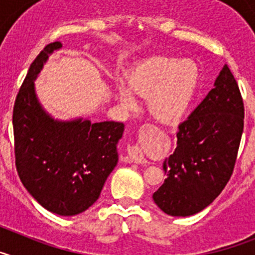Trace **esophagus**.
Here are the masks:
<instances>
[{
    "label": "esophagus",
    "instance_id": "1",
    "mask_svg": "<svg viewBox=\"0 0 255 255\" xmlns=\"http://www.w3.org/2000/svg\"><path fill=\"white\" fill-rule=\"evenodd\" d=\"M128 154H129L130 161L134 162V163H145L147 159L144 157L143 152H141L140 147L139 145H129L128 148Z\"/></svg>",
    "mask_w": 255,
    "mask_h": 255
}]
</instances>
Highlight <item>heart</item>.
<instances>
[{"mask_svg":"<svg viewBox=\"0 0 255 255\" xmlns=\"http://www.w3.org/2000/svg\"><path fill=\"white\" fill-rule=\"evenodd\" d=\"M200 87L199 66L191 60L153 56L139 62L128 75V87L117 84L119 101L135 110L134 94L147 97L148 110L162 123H177L186 116Z\"/></svg>","mask_w":255,"mask_h":255,"instance_id":"1","label":"heart"}]
</instances>
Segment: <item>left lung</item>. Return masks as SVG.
Returning <instances> with one entry per match:
<instances>
[{
  "label": "left lung",
  "instance_id": "1",
  "mask_svg": "<svg viewBox=\"0 0 255 255\" xmlns=\"http://www.w3.org/2000/svg\"><path fill=\"white\" fill-rule=\"evenodd\" d=\"M244 129V103L225 65L200 105L179 125L177 147L163 162L167 175L153 194L154 203L175 217L203 211L233 175Z\"/></svg>",
  "mask_w": 255,
  "mask_h": 255
}]
</instances>
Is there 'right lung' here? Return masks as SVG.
Listing matches in <instances>:
<instances>
[{"instance_id": "add662e5", "label": "right lung", "mask_w": 255, "mask_h": 255, "mask_svg": "<svg viewBox=\"0 0 255 255\" xmlns=\"http://www.w3.org/2000/svg\"><path fill=\"white\" fill-rule=\"evenodd\" d=\"M62 47L53 42L29 67L13 106L15 163L22 185L47 211L75 216L100 198L119 161L117 143L124 124L88 119H53L35 93L37 79L49 55Z\"/></svg>"}]
</instances>
